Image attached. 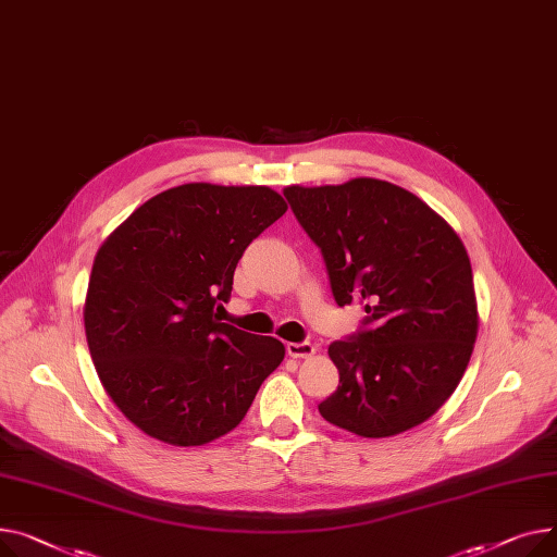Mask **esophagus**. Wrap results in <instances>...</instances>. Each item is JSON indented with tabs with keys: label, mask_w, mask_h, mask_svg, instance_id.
<instances>
[{
	"label": "esophagus",
	"mask_w": 557,
	"mask_h": 557,
	"mask_svg": "<svg viewBox=\"0 0 557 557\" xmlns=\"http://www.w3.org/2000/svg\"><path fill=\"white\" fill-rule=\"evenodd\" d=\"M285 350L289 357H310L314 355V346L310 342H287Z\"/></svg>",
	"instance_id": "esophagus-1"
}]
</instances>
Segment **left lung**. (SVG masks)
Returning a JSON list of instances; mask_svg holds the SVG:
<instances>
[{"label": "left lung", "instance_id": "1", "mask_svg": "<svg viewBox=\"0 0 557 557\" xmlns=\"http://www.w3.org/2000/svg\"><path fill=\"white\" fill-rule=\"evenodd\" d=\"M283 195L321 249L337 306L367 304L357 333L329 346L339 386L319 413L364 438L416 428L459 386L476 339L461 238L413 193L382 180Z\"/></svg>", "mask_w": 557, "mask_h": 557}]
</instances>
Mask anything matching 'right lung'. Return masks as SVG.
<instances>
[{"mask_svg":"<svg viewBox=\"0 0 557 557\" xmlns=\"http://www.w3.org/2000/svg\"><path fill=\"white\" fill-rule=\"evenodd\" d=\"M285 209L268 186L182 184L98 249L87 346L108 396L144 434L182 447L224 436L283 362L278 339L222 323L215 308L249 243Z\"/></svg>","mask_w":557,"mask_h":557,"instance_id":"add662e5","label":"right lung"}]
</instances>
